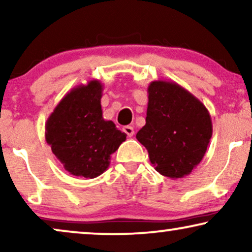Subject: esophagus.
<instances>
[{"mask_svg":"<svg viewBox=\"0 0 252 252\" xmlns=\"http://www.w3.org/2000/svg\"><path fill=\"white\" fill-rule=\"evenodd\" d=\"M123 130H124V132H125V133L127 134V136L132 137V136L134 135V128H133L132 126H129V125H127V126H124V127H123Z\"/></svg>","mask_w":252,"mask_h":252,"instance_id":"obj_1","label":"esophagus"}]
</instances>
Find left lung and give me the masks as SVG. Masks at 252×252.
Masks as SVG:
<instances>
[{
    "instance_id": "obj_1",
    "label": "left lung",
    "mask_w": 252,
    "mask_h": 252,
    "mask_svg": "<svg viewBox=\"0 0 252 252\" xmlns=\"http://www.w3.org/2000/svg\"><path fill=\"white\" fill-rule=\"evenodd\" d=\"M211 136V116L197 97L177 82H150L146 125L136 139L155 170L171 179L189 175L204 157Z\"/></svg>"
}]
</instances>
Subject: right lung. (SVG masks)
<instances>
[{
    "label": "right lung",
    "instance_id": "1",
    "mask_svg": "<svg viewBox=\"0 0 252 252\" xmlns=\"http://www.w3.org/2000/svg\"><path fill=\"white\" fill-rule=\"evenodd\" d=\"M102 92V82L96 79L79 85L47 119V143L65 170L75 177L101 175L109 167L111 155L126 140L115 123L103 118Z\"/></svg>",
    "mask_w": 252,
    "mask_h": 252
}]
</instances>
